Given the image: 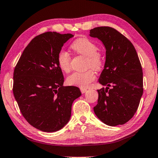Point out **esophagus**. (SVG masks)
Returning a JSON list of instances; mask_svg holds the SVG:
<instances>
[{
    "instance_id": "esophagus-1",
    "label": "esophagus",
    "mask_w": 158,
    "mask_h": 158,
    "mask_svg": "<svg viewBox=\"0 0 158 158\" xmlns=\"http://www.w3.org/2000/svg\"><path fill=\"white\" fill-rule=\"evenodd\" d=\"M80 91H81L82 94H85V92L87 91V89H85V88H80Z\"/></svg>"
}]
</instances>
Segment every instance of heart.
Here are the masks:
<instances>
[{"mask_svg":"<svg viewBox=\"0 0 158 158\" xmlns=\"http://www.w3.org/2000/svg\"><path fill=\"white\" fill-rule=\"evenodd\" d=\"M71 48L78 54L87 57L86 65L96 71L103 67L104 57L101 52L98 51L96 44L87 38H79L71 44ZM58 64L62 71L69 72L71 69V57L69 53L64 51L59 52L57 58ZM96 78L94 71L89 69L83 72H74L68 76L67 83L78 87H88Z\"/></svg>","mask_w":158,"mask_h":158,"instance_id":"heart-1","label":"heart"}]
</instances>
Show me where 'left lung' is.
<instances>
[{
    "label": "left lung",
    "mask_w": 158,
    "mask_h": 158,
    "mask_svg": "<svg viewBox=\"0 0 158 158\" xmlns=\"http://www.w3.org/2000/svg\"><path fill=\"white\" fill-rule=\"evenodd\" d=\"M89 35L102 41L106 49L98 82L106 87L98 90L94 113L109 126L124 124L135 114L143 94V73L138 53L129 40L110 27H95Z\"/></svg>",
    "instance_id": "obj_1"
}]
</instances>
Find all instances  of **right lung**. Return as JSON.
<instances>
[{
	"label": "right lung",
	"instance_id": "right-lung-1",
	"mask_svg": "<svg viewBox=\"0 0 158 158\" xmlns=\"http://www.w3.org/2000/svg\"><path fill=\"white\" fill-rule=\"evenodd\" d=\"M71 34L45 32L24 49L14 71L13 93L25 120L44 132H55L69 121L78 87H64L57 58Z\"/></svg>",
	"mask_w": 158,
	"mask_h": 158
}]
</instances>
